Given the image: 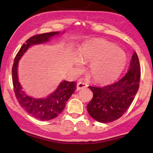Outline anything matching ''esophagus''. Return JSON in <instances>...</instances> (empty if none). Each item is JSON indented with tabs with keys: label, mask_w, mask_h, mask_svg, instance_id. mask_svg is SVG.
Returning <instances> with one entry per match:
<instances>
[{
	"label": "esophagus",
	"mask_w": 153,
	"mask_h": 153,
	"mask_svg": "<svg viewBox=\"0 0 153 153\" xmlns=\"http://www.w3.org/2000/svg\"><path fill=\"white\" fill-rule=\"evenodd\" d=\"M87 87V84L85 82L79 81L78 83H77V89L78 90H80V89L84 88Z\"/></svg>",
	"instance_id": "1"
}]
</instances>
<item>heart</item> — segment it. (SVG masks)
Instances as JSON below:
<instances>
[{"instance_id": "b5f03b06", "label": "heart", "mask_w": 153, "mask_h": 153, "mask_svg": "<svg viewBox=\"0 0 153 153\" xmlns=\"http://www.w3.org/2000/svg\"><path fill=\"white\" fill-rule=\"evenodd\" d=\"M78 55L82 62H91L89 68L91 78L102 83L117 78L127 62V56L122 50L103 40H92L82 44ZM75 65L80 69L82 62L78 59Z\"/></svg>"}]
</instances>
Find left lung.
I'll return each mask as SVG.
<instances>
[{
  "mask_svg": "<svg viewBox=\"0 0 153 153\" xmlns=\"http://www.w3.org/2000/svg\"><path fill=\"white\" fill-rule=\"evenodd\" d=\"M141 71L136 52L131 57L129 71L117 82L105 86H88L94 96L87 106L92 118L101 123L120 118L132 103L139 89Z\"/></svg>",
  "mask_w": 153,
  "mask_h": 153,
  "instance_id": "left-lung-1",
  "label": "left lung"
}]
</instances>
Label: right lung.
<instances>
[{
	"label": "right lung",
	"instance_id": "right-lung-1",
	"mask_svg": "<svg viewBox=\"0 0 153 153\" xmlns=\"http://www.w3.org/2000/svg\"><path fill=\"white\" fill-rule=\"evenodd\" d=\"M59 31L36 34L28 39L16 55L12 68V80L13 90L20 106L31 117L42 121H49L55 118L64 110L66 102L76 89V82L63 80L52 94L46 99H34L29 96L22 90L19 82L17 68L19 59L31 46L47 42Z\"/></svg>",
	"mask_w": 153,
	"mask_h": 153
}]
</instances>
